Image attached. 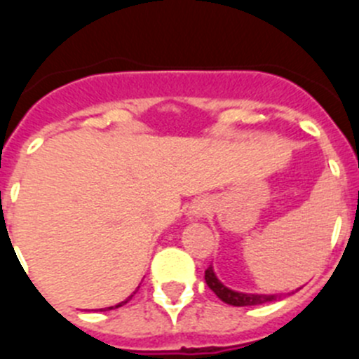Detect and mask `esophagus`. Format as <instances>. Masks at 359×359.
<instances>
[{"mask_svg":"<svg viewBox=\"0 0 359 359\" xmlns=\"http://www.w3.org/2000/svg\"><path fill=\"white\" fill-rule=\"evenodd\" d=\"M202 212H203V205H202V207H200V205L196 207V209H195V214H202Z\"/></svg>","mask_w":359,"mask_h":359,"instance_id":"obj_1","label":"esophagus"}]
</instances>
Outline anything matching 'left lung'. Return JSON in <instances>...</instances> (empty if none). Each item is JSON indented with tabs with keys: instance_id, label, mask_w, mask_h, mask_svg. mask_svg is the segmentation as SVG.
Segmentation results:
<instances>
[{
	"instance_id": "obj_1",
	"label": "left lung",
	"mask_w": 359,
	"mask_h": 359,
	"mask_svg": "<svg viewBox=\"0 0 359 359\" xmlns=\"http://www.w3.org/2000/svg\"><path fill=\"white\" fill-rule=\"evenodd\" d=\"M205 283L223 303L232 304V306H255V304H264L278 299V296H259V294H243L230 290L229 287H225L217 280L212 267H207L205 269Z\"/></svg>"
}]
</instances>
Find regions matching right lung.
<instances>
[{"label":"right lung","mask_w":359,"mask_h":359,"mask_svg":"<svg viewBox=\"0 0 359 359\" xmlns=\"http://www.w3.org/2000/svg\"><path fill=\"white\" fill-rule=\"evenodd\" d=\"M130 297H133V296H130ZM130 297H129V299H130ZM129 299L122 301V303H120V304H115V306H109V310H113V308H118V306H122V304H126V303H127V301H129Z\"/></svg>","instance_id":"right-lung-1"}]
</instances>
